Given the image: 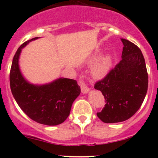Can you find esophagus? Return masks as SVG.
Here are the masks:
<instances>
[{"mask_svg":"<svg viewBox=\"0 0 158 158\" xmlns=\"http://www.w3.org/2000/svg\"><path fill=\"white\" fill-rule=\"evenodd\" d=\"M79 85H80L81 91H82V94H87V93H89V87L87 86L86 85H85V82H80V83H79Z\"/></svg>","mask_w":158,"mask_h":158,"instance_id":"1","label":"esophagus"}]
</instances>
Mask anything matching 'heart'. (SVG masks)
<instances>
[{
  "instance_id": "heart-1",
  "label": "heart",
  "mask_w": 158,
  "mask_h": 158,
  "mask_svg": "<svg viewBox=\"0 0 158 158\" xmlns=\"http://www.w3.org/2000/svg\"><path fill=\"white\" fill-rule=\"evenodd\" d=\"M90 70L91 76L95 80H102L109 74L114 64V57L111 54L102 56V52H97L92 54L86 60L87 64H93Z\"/></svg>"
}]
</instances>
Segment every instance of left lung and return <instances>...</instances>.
Returning a JSON list of instances; mask_svg holds the SVG:
<instances>
[{"label":"left lung","instance_id":"left-lung-1","mask_svg":"<svg viewBox=\"0 0 158 158\" xmlns=\"http://www.w3.org/2000/svg\"><path fill=\"white\" fill-rule=\"evenodd\" d=\"M123 44L122 60L102 80L95 85L106 104L97 116L105 123L128 120L141 107L147 94L148 76L141 49L128 40Z\"/></svg>","mask_w":158,"mask_h":158}]
</instances>
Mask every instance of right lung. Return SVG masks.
I'll list each match as a JSON object with an SVG mask.
<instances>
[{"label":"right lung","mask_w":158,"mask_h":158,"mask_svg":"<svg viewBox=\"0 0 158 158\" xmlns=\"http://www.w3.org/2000/svg\"><path fill=\"white\" fill-rule=\"evenodd\" d=\"M37 39L35 37L23 43L16 52L10 73V89L19 107L30 118L53 126L67 118L81 89L76 80L67 78L60 77L45 84H33L23 76L19 65L22 49Z\"/></svg>","instance_id":"1"}]
</instances>
